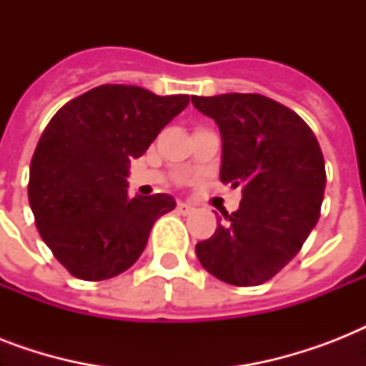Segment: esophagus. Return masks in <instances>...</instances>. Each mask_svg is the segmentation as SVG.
<instances>
[{
	"instance_id": "1",
	"label": "esophagus",
	"mask_w": 366,
	"mask_h": 366,
	"mask_svg": "<svg viewBox=\"0 0 366 366\" xmlns=\"http://www.w3.org/2000/svg\"><path fill=\"white\" fill-rule=\"evenodd\" d=\"M177 209H178V212H182V214H188V212H192V209H194V207L189 205V203H184V201H178Z\"/></svg>"
}]
</instances>
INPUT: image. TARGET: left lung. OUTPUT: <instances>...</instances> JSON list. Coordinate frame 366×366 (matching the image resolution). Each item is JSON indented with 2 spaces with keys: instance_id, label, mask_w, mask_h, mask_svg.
Segmentation results:
<instances>
[{
  "instance_id": "left-lung-1",
  "label": "left lung",
  "mask_w": 366,
  "mask_h": 366,
  "mask_svg": "<svg viewBox=\"0 0 366 366\" xmlns=\"http://www.w3.org/2000/svg\"><path fill=\"white\" fill-rule=\"evenodd\" d=\"M192 104L220 129V180L243 194L239 209L222 212L212 237L195 244L197 258L224 283H266L317 224L327 182L323 152L296 112L262 94L192 97Z\"/></svg>"
}]
</instances>
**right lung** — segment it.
<instances>
[{"label": "right lung", "mask_w": 366, "mask_h": 366, "mask_svg": "<svg viewBox=\"0 0 366 366\" xmlns=\"http://www.w3.org/2000/svg\"><path fill=\"white\" fill-rule=\"evenodd\" d=\"M137 85H100L64 104L30 163L28 199L37 232L77 279L102 281L134 264L152 226L174 209L167 194L127 195L129 165L188 106Z\"/></svg>", "instance_id": "right-lung-1"}]
</instances>
